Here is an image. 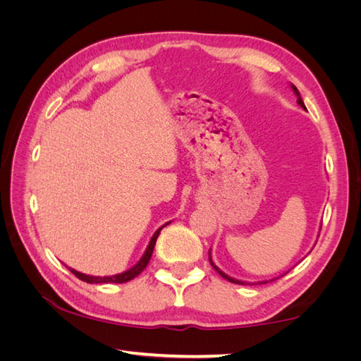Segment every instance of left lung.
Segmentation results:
<instances>
[{
    "mask_svg": "<svg viewBox=\"0 0 361 361\" xmlns=\"http://www.w3.org/2000/svg\"><path fill=\"white\" fill-rule=\"evenodd\" d=\"M291 90H293V93L298 96V104L299 105H301L302 106V109L305 110V105H304V102H302V99H301V94H299V91H298V88L295 87V85H291ZM209 262H211V265L214 267V270H216L220 276H221V278H224V279H226V281H229V282H234V283H242V286H245V283H250V282H243V281H239V279H234V278H231V276H228L226 273H224V271H221L220 270V268L219 267H216V264H214L212 262V259H211V251H209ZM268 281H262V282H257V283H267Z\"/></svg>",
    "mask_w": 361,
    "mask_h": 361,
    "instance_id": "8db88e82",
    "label": "left lung"
}]
</instances>
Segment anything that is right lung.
<instances>
[{
  "label": "right lung",
  "mask_w": 361,
  "mask_h": 361,
  "mask_svg": "<svg viewBox=\"0 0 361 361\" xmlns=\"http://www.w3.org/2000/svg\"><path fill=\"white\" fill-rule=\"evenodd\" d=\"M169 224H171V221H167L166 225H163V226L157 229L155 234L152 235V239H150V242H149V245H147V248H145V252L142 255V257H141L140 260H137V264H135L132 268H128V270L124 271V273L113 274V276H90V274H85V273H80V271H78V270H74V268H70V267H68V268H70V271H71L74 276H78V278H79L80 281L88 282V283H124V282L132 281V279L136 278L137 274H141V273L144 271V268L147 267L149 260H150V257H152L153 248H155L157 239H158V235H159V233H161V229H163L164 226H167Z\"/></svg>",
  "instance_id": "obj_1"
}]
</instances>
